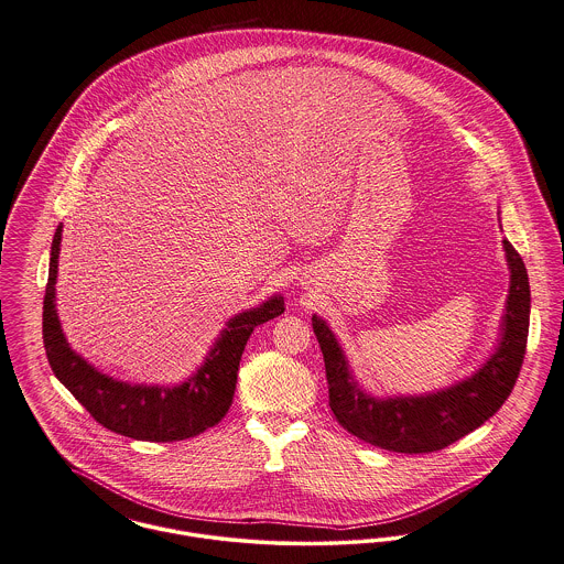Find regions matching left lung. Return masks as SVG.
Returning a JSON list of instances; mask_svg holds the SVG:
<instances>
[{
  "instance_id": "1",
  "label": "left lung",
  "mask_w": 564,
  "mask_h": 564,
  "mask_svg": "<svg viewBox=\"0 0 564 564\" xmlns=\"http://www.w3.org/2000/svg\"><path fill=\"white\" fill-rule=\"evenodd\" d=\"M511 271L500 339L488 361L466 380L425 395L382 398L352 378L344 350L316 314L312 327L323 350L329 406L339 425L364 443L395 453H432L484 425L511 395L522 370L530 323V284L522 257L502 239Z\"/></svg>"
}]
</instances>
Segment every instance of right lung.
Segmentation results:
<instances>
[{"label":"right lung","instance_id":"1","mask_svg":"<svg viewBox=\"0 0 564 564\" xmlns=\"http://www.w3.org/2000/svg\"><path fill=\"white\" fill-rule=\"evenodd\" d=\"M59 243L62 225L57 226L51 246L48 282L42 305V339L53 375L85 406V411L115 434L150 443L186 441L220 423L232 404L246 341L254 327L284 312V300L275 295L259 307L232 316L214 348L207 352L205 364L186 382L177 387L128 384L98 372L76 355L62 332L55 310Z\"/></svg>","mask_w":564,"mask_h":564}]
</instances>
